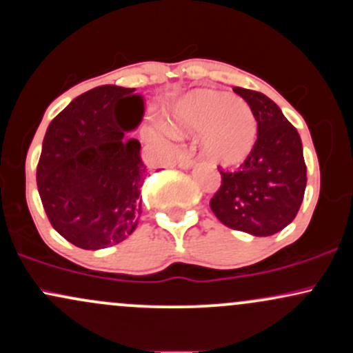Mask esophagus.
<instances>
[{
    "label": "esophagus",
    "mask_w": 353,
    "mask_h": 353,
    "mask_svg": "<svg viewBox=\"0 0 353 353\" xmlns=\"http://www.w3.org/2000/svg\"><path fill=\"white\" fill-rule=\"evenodd\" d=\"M194 164H196V161H194L189 154H181V157H179V168L181 169H190Z\"/></svg>",
    "instance_id": "34e87169"
}]
</instances>
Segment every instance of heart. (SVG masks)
Masks as SVG:
<instances>
[{"label":"heart","mask_w":353,"mask_h":353,"mask_svg":"<svg viewBox=\"0 0 353 353\" xmlns=\"http://www.w3.org/2000/svg\"><path fill=\"white\" fill-rule=\"evenodd\" d=\"M174 136L201 134L202 151L217 164L242 163L257 139V121L242 99L217 89L189 92L174 109Z\"/></svg>","instance_id":"b5f03b06"}]
</instances>
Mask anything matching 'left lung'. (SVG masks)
<instances>
[{
  "instance_id": "1",
  "label": "left lung",
  "mask_w": 353,
  "mask_h": 353,
  "mask_svg": "<svg viewBox=\"0 0 353 353\" xmlns=\"http://www.w3.org/2000/svg\"><path fill=\"white\" fill-rule=\"evenodd\" d=\"M252 109L257 141L237 171H221L210 209L228 228L267 237L290 224L307 184L302 141L281 108L262 92L234 88Z\"/></svg>"
}]
</instances>
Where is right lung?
<instances>
[{"instance_id": "1", "label": "right lung", "mask_w": 353, "mask_h": 353, "mask_svg": "<svg viewBox=\"0 0 353 353\" xmlns=\"http://www.w3.org/2000/svg\"><path fill=\"white\" fill-rule=\"evenodd\" d=\"M136 89L98 86L72 99L48 125L36 171L51 225L81 249L116 245L134 232L148 168L141 144L128 139L144 114ZM132 97L128 118L117 104Z\"/></svg>"}]
</instances>
